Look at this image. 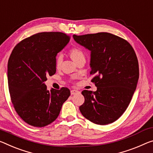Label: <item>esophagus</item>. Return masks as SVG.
Listing matches in <instances>:
<instances>
[{
    "mask_svg": "<svg viewBox=\"0 0 153 153\" xmlns=\"http://www.w3.org/2000/svg\"><path fill=\"white\" fill-rule=\"evenodd\" d=\"M78 93H80V92L77 91V90H71V94H78Z\"/></svg>",
    "mask_w": 153,
    "mask_h": 153,
    "instance_id": "1",
    "label": "esophagus"
}]
</instances>
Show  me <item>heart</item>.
Instances as JSON below:
<instances>
[{
    "instance_id": "obj_1",
    "label": "heart",
    "mask_w": 153,
    "mask_h": 153,
    "mask_svg": "<svg viewBox=\"0 0 153 153\" xmlns=\"http://www.w3.org/2000/svg\"><path fill=\"white\" fill-rule=\"evenodd\" d=\"M69 54L70 57L75 62H77L79 60H80L82 58H84V54L80 48L77 47L71 48L69 51ZM62 59L60 55H58L56 56L55 59V67L56 69H59L61 65Z\"/></svg>"
}]
</instances>
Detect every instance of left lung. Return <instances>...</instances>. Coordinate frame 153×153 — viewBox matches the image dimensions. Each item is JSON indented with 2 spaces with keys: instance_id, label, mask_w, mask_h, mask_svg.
Instances as JSON below:
<instances>
[{
  "instance_id": "left-lung-1",
  "label": "left lung",
  "mask_w": 153,
  "mask_h": 153,
  "mask_svg": "<svg viewBox=\"0 0 153 153\" xmlns=\"http://www.w3.org/2000/svg\"><path fill=\"white\" fill-rule=\"evenodd\" d=\"M91 51L90 74L95 92L84 90L82 114L92 123L104 125L118 119L129 105L139 78V65L132 46L108 33L73 35Z\"/></svg>"
}]
</instances>
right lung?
<instances>
[{"instance_id":"add662e5","label":"right lung","mask_w":153,"mask_h":153,"mask_svg":"<svg viewBox=\"0 0 153 153\" xmlns=\"http://www.w3.org/2000/svg\"><path fill=\"white\" fill-rule=\"evenodd\" d=\"M70 40L60 32L35 34L22 40L12 51L7 65L11 102L24 122L36 127L52 123L70 96L67 87L48 91L44 82L56 73L55 59Z\"/></svg>"}]
</instances>
